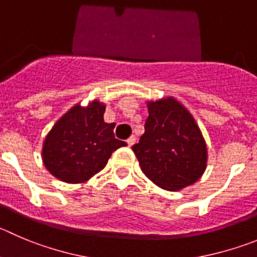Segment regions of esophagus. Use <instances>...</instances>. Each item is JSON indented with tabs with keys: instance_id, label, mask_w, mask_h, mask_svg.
<instances>
[{
	"instance_id": "obj_1",
	"label": "esophagus",
	"mask_w": 257,
	"mask_h": 257,
	"mask_svg": "<svg viewBox=\"0 0 257 257\" xmlns=\"http://www.w3.org/2000/svg\"><path fill=\"white\" fill-rule=\"evenodd\" d=\"M126 143H128L129 147H132V146H133L134 143H136V137H134V136L129 137L128 140H126Z\"/></svg>"
}]
</instances>
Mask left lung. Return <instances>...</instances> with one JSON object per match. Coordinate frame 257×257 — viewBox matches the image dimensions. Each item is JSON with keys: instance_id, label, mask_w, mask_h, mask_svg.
<instances>
[{"instance_id": "8db88e82", "label": "left lung", "mask_w": 257, "mask_h": 257, "mask_svg": "<svg viewBox=\"0 0 257 257\" xmlns=\"http://www.w3.org/2000/svg\"><path fill=\"white\" fill-rule=\"evenodd\" d=\"M147 106L145 133L132 147L143 174L165 190L193 185L205 171L208 158L195 119L174 97L148 101Z\"/></svg>"}]
</instances>
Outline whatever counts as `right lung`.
I'll list each match as a JSON object with an SVG mask.
<instances>
[{"label":"right lung","mask_w":257,"mask_h":257,"mask_svg":"<svg viewBox=\"0 0 257 257\" xmlns=\"http://www.w3.org/2000/svg\"><path fill=\"white\" fill-rule=\"evenodd\" d=\"M105 105H74L54 124L43 145V162L61 181L80 184L101 171L111 153L126 146L114 136L115 123H105Z\"/></svg>","instance_id":"right-lung-1"}]
</instances>
